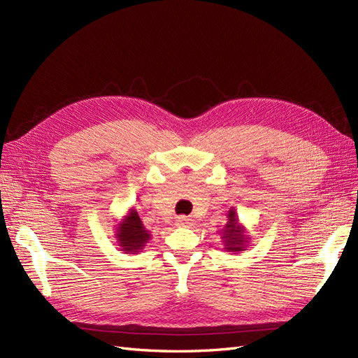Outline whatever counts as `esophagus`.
I'll use <instances>...</instances> for the list:
<instances>
[{"instance_id":"34e87169","label":"esophagus","mask_w":358,"mask_h":358,"mask_svg":"<svg viewBox=\"0 0 358 358\" xmlns=\"http://www.w3.org/2000/svg\"><path fill=\"white\" fill-rule=\"evenodd\" d=\"M176 224H178L179 227H187V225L191 224V220L188 218V216H178Z\"/></svg>"}]
</instances>
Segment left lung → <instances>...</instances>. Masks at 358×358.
I'll use <instances>...</instances> for the list:
<instances>
[{
	"instance_id": "8db88e82",
	"label": "left lung",
	"mask_w": 358,
	"mask_h": 358,
	"mask_svg": "<svg viewBox=\"0 0 358 358\" xmlns=\"http://www.w3.org/2000/svg\"><path fill=\"white\" fill-rule=\"evenodd\" d=\"M222 239H225L227 251H231V252L243 251L246 237L243 236L242 227H239V224H237L236 213L233 210L229 212V222H227V225H225Z\"/></svg>"
}]
</instances>
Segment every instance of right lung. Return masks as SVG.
<instances>
[{
  "mask_svg": "<svg viewBox=\"0 0 358 358\" xmlns=\"http://www.w3.org/2000/svg\"><path fill=\"white\" fill-rule=\"evenodd\" d=\"M117 241L119 246H121L127 252H138L140 249H143L145 243L150 239L148 230L140 221L138 215L136 210H131L128 215V218L117 227Z\"/></svg>",
  "mask_w": 358,
  "mask_h": 358,
  "instance_id": "right-lung-1",
  "label": "right lung"
}]
</instances>
